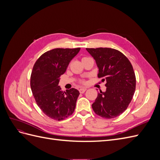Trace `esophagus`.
Here are the masks:
<instances>
[{
  "instance_id": "esophagus-1",
  "label": "esophagus",
  "mask_w": 160,
  "mask_h": 160,
  "mask_svg": "<svg viewBox=\"0 0 160 160\" xmlns=\"http://www.w3.org/2000/svg\"><path fill=\"white\" fill-rule=\"evenodd\" d=\"M85 91H86L85 88H81V89H79L80 93H83Z\"/></svg>"
}]
</instances>
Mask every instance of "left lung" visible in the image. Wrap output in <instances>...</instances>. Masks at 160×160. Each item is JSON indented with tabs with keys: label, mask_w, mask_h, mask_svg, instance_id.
Listing matches in <instances>:
<instances>
[{
	"label": "left lung",
	"mask_w": 160,
	"mask_h": 160,
	"mask_svg": "<svg viewBox=\"0 0 160 160\" xmlns=\"http://www.w3.org/2000/svg\"><path fill=\"white\" fill-rule=\"evenodd\" d=\"M99 69L98 77L106 81V91H100L92 104L94 112L105 119L120 115L128 107L135 90L133 67L122 52L111 48L86 49Z\"/></svg>",
	"instance_id": "obj_1"
}]
</instances>
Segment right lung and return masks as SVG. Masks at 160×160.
Listing matches in <instances>:
<instances>
[{
  "mask_svg": "<svg viewBox=\"0 0 160 160\" xmlns=\"http://www.w3.org/2000/svg\"><path fill=\"white\" fill-rule=\"evenodd\" d=\"M80 49L57 48L47 51L33 66L31 76L33 96L38 108L52 119L61 121L74 112L79 91L74 88L62 91L59 83Z\"/></svg>",
  "mask_w": 160,
  "mask_h": 160,
  "instance_id": "right-lung-1",
  "label": "right lung"
}]
</instances>
